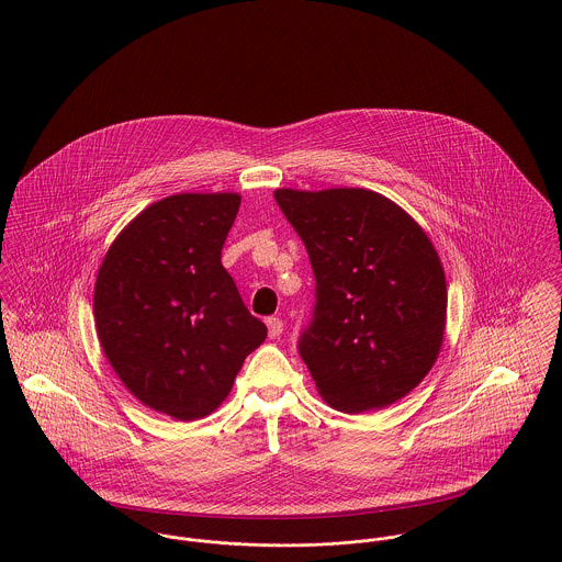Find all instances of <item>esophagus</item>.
Segmentation results:
<instances>
[{"label": "esophagus", "mask_w": 562, "mask_h": 562, "mask_svg": "<svg viewBox=\"0 0 562 562\" xmlns=\"http://www.w3.org/2000/svg\"><path fill=\"white\" fill-rule=\"evenodd\" d=\"M266 324H268V335H270L272 339H277V337L283 333V321H281V318L272 316V318L266 321Z\"/></svg>", "instance_id": "obj_1"}]
</instances>
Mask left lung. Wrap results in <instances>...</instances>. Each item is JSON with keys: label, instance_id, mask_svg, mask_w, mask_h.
<instances>
[{"label": "left lung", "instance_id": "left-lung-1", "mask_svg": "<svg viewBox=\"0 0 562 562\" xmlns=\"http://www.w3.org/2000/svg\"><path fill=\"white\" fill-rule=\"evenodd\" d=\"M318 283L301 357L322 401L341 413L385 408L435 366L448 321L446 272L426 232L366 188H277Z\"/></svg>", "mask_w": 562, "mask_h": 562}]
</instances>
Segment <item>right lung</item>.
<instances>
[{
  "mask_svg": "<svg viewBox=\"0 0 562 562\" xmlns=\"http://www.w3.org/2000/svg\"><path fill=\"white\" fill-rule=\"evenodd\" d=\"M238 192H181L143 210L94 281L97 337L127 392L179 422L214 413L266 324L248 314L221 250Z\"/></svg>",
  "mask_w": 562,
  "mask_h": 562,
  "instance_id": "right-lung-1",
  "label": "right lung"
}]
</instances>
